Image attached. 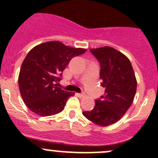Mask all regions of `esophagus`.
Returning a JSON list of instances; mask_svg holds the SVG:
<instances>
[{"mask_svg": "<svg viewBox=\"0 0 158 158\" xmlns=\"http://www.w3.org/2000/svg\"><path fill=\"white\" fill-rule=\"evenodd\" d=\"M77 95L79 97H80V98H82V97L85 96V94L84 93H77Z\"/></svg>", "mask_w": 158, "mask_h": 158, "instance_id": "obj_1", "label": "esophagus"}]
</instances>
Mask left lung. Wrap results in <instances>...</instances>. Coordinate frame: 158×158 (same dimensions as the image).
<instances>
[{
	"instance_id": "1",
	"label": "left lung",
	"mask_w": 158,
	"mask_h": 158,
	"mask_svg": "<svg viewBox=\"0 0 158 158\" xmlns=\"http://www.w3.org/2000/svg\"><path fill=\"white\" fill-rule=\"evenodd\" d=\"M101 66L100 79L105 94L95 101L91 111L83 115L99 126H109L122 118L131 106L137 90V80L126 56L110 47L91 49Z\"/></svg>"
}]
</instances>
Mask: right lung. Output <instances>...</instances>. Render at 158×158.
<instances>
[{
	"label": "right lung",
	"instance_id": "add662e5",
	"mask_svg": "<svg viewBox=\"0 0 158 158\" xmlns=\"http://www.w3.org/2000/svg\"><path fill=\"white\" fill-rule=\"evenodd\" d=\"M85 49L73 48L59 41H49L33 47L21 65L18 77L20 95L26 106L35 114L44 116L61 112L74 92L57 87L59 76L72 58Z\"/></svg>",
	"mask_w": 158,
	"mask_h": 158
}]
</instances>
